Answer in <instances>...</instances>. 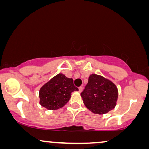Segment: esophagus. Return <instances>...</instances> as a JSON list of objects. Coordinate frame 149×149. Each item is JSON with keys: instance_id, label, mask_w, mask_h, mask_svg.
<instances>
[{"instance_id": "1", "label": "esophagus", "mask_w": 149, "mask_h": 149, "mask_svg": "<svg viewBox=\"0 0 149 149\" xmlns=\"http://www.w3.org/2000/svg\"><path fill=\"white\" fill-rule=\"evenodd\" d=\"M82 90H83V87L82 86H81V87H79V92H81V91H82Z\"/></svg>"}]
</instances>
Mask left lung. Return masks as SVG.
<instances>
[{"instance_id": "obj_1", "label": "left lung", "mask_w": 149, "mask_h": 149, "mask_svg": "<svg viewBox=\"0 0 149 149\" xmlns=\"http://www.w3.org/2000/svg\"><path fill=\"white\" fill-rule=\"evenodd\" d=\"M85 107L92 113L103 115L117 104L118 89L115 83L100 75H89L88 83L81 93Z\"/></svg>"}]
</instances>
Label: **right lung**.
I'll return each mask as SVG.
<instances>
[{"label": "right lung", "instance_id": "right-lung-1", "mask_svg": "<svg viewBox=\"0 0 149 149\" xmlns=\"http://www.w3.org/2000/svg\"><path fill=\"white\" fill-rule=\"evenodd\" d=\"M74 91L79 89L74 85L73 79L60 73L40 87L39 104L47 109L55 111L64 107Z\"/></svg>", "mask_w": 149, "mask_h": 149}]
</instances>
